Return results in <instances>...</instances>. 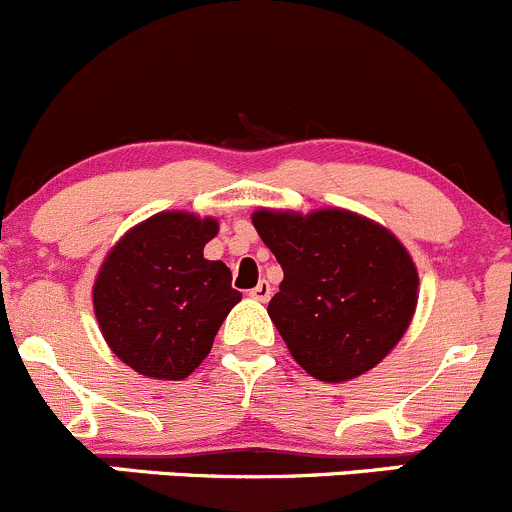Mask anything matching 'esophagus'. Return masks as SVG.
I'll use <instances>...</instances> for the list:
<instances>
[{"label":"esophagus","mask_w":512,"mask_h":512,"mask_svg":"<svg viewBox=\"0 0 512 512\" xmlns=\"http://www.w3.org/2000/svg\"><path fill=\"white\" fill-rule=\"evenodd\" d=\"M270 295H272V287L267 280H260L255 285V290H250V297H255V300H260V302L270 300Z\"/></svg>","instance_id":"esophagus-1"}]
</instances>
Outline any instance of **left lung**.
<instances>
[{
	"label": "left lung",
	"mask_w": 512,
	"mask_h": 512,
	"mask_svg": "<svg viewBox=\"0 0 512 512\" xmlns=\"http://www.w3.org/2000/svg\"><path fill=\"white\" fill-rule=\"evenodd\" d=\"M252 225L285 272L267 312L307 375L352 380L398 345L420 280L393 232L337 207L257 210Z\"/></svg>",
	"instance_id": "8db88e82"
}]
</instances>
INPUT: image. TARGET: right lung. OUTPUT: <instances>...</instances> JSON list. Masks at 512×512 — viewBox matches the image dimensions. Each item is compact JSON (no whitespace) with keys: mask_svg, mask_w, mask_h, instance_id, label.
<instances>
[{"mask_svg":"<svg viewBox=\"0 0 512 512\" xmlns=\"http://www.w3.org/2000/svg\"><path fill=\"white\" fill-rule=\"evenodd\" d=\"M217 230L215 217L160 212L104 257L92 290L94 315L114 355L140 375H192L242 300L230 267L202 255Z\"/></svg>","mask_w":512,"mask_h":512,"instance_id":"1","label":"right lung"}]
</instances>
